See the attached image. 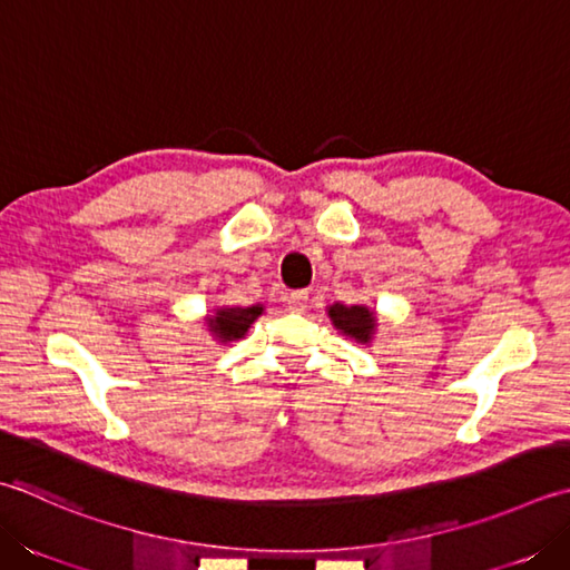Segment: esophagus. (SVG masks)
<instances>
[{"instance_id":"1","label":"esophagus","mask_w":570,"mask_h":570,"mask_svg":"<svg viewBox=\"0 0 570 570\" xmlns=\"http://www.w3.org/2000/svg\"><path fill=\"white\" fill-rule=\"evenodd\" d=\"M286 306L292 314H304L306 306H308V292H294L286 296Z\"/></svg>"}]
</instances>
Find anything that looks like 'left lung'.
<instances>
[{
  "label": "left lung",
  "instance_id": "8db88e82",
  "mask_svg": "<svg viewBox=\"0 0 570 570\" xmlns=\"http://www.w3.org/2000/svg\"><path fill=\"white\" fill-rule=\"evenodd\" d=\"M328 316L333 321V326L341 328L343 333H348V336L358 338V341H367L371 338V331H373V314L367 311L365 306H343V304H336L331 306Z\"/></svg>",
  "mask_w": 570,
  "mask_h": 570
}]
</instances>
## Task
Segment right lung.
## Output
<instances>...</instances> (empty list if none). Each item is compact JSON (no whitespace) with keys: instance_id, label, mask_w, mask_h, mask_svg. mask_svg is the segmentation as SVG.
<instances>
[{"instance_id":"add662e5","label":"right lung","mask_w":570,"mask_h":570,"mask_svg":"<svg viewBox=\"0 0 570 570\" xmlns=\"http://www.w3.org/2000/svg\"><path fill=\"white\" fill-rule=\"evenodd\" d=\"M259 314H262V306H249V308L232 306V308L217 311V316L209 318L207 323L209 328L222 338V343H227L234 338H242Z\"/></svg>"}]
</instances>
